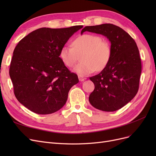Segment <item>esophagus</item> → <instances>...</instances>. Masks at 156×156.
<instances>
[{"instance_id": "34e87169", "label": "esophagus", "mask_w": 156, "mask_h": 156, "mask_svg": "<svg viewBox=\"0 0 156 156\" xmlns=\"http://www.w3.org/2000/svg\"><path fill=\"white\" fill-rule=\"evenodd\" d=\"M78 78H79V81H84V80L86 79V78H84V77H83V76H81V75H79L78 76Z\"/></svg>"}]
</instances>
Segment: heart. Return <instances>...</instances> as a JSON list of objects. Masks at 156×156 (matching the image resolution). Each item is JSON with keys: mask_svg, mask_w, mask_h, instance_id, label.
I'll return each mask as SVG.
<instances>
[{"mask_svg": "<svg viewBox=\"0 0 156 156\" xmlns=\"http://www.w3.org/2000/svg\"><path fill=\"white\" fill-rule=\"evenodd\" d=\"M72 48L63 45L59 52L62 62L68 67H72L76 63L77 55L83 53L81 60L73 68L75 73L85 76L95 71H101L109 62L111 48L107 41L95 34H85L78 36L72 41Z\"/></svg>", "mask_w": 156, "mask_h": 156, "instance_id": "1", "label": "heart"}]
</instances>
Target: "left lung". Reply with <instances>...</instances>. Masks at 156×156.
I'll return each instance as SVG.
<instances>
[{
  "label": "left lung",
  "mask_w": 156,
  "mask_h": 156,
  "mask_svg": "<svg viewBox=\"0 0 156 156\" xmlns=\"http://www.w3.org/2000/svg\"><path fill=\"white\" fill-rule=\"evenodd\" d=\"M85 31L107 37L111 44L109 62L100 73L90 77L95 88L89 101L103 111L119 110L138 92L142 66L137 46L128 33L110 23L85 27L81 34Z\"/></svg>",
  "instance_id": "1"
}]
</instances>
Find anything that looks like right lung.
I'll return each mask as SVG.
<instances>
[{"instance_id":"add662e5","label":"right lung","mask_w":156,"mask_h":156,"mask_svg":"<svg viewBox=\"0 0 156 156\" xmlns=\"http://www.w3.org/2000/svg\"><path fill=\"white\" fill-rule=\"evenodd\" d=\"M83 27L40 28L16 45L9 73L17 100L28 109L36 114L49 115L66 104L70 88L79 79L61 60L59 52Z\"/></svg>"}]
</instances>
